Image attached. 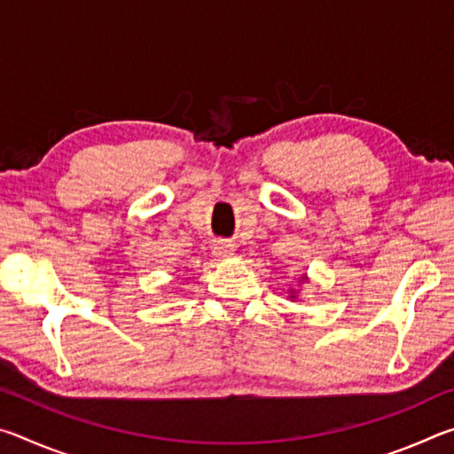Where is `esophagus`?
<instances>
[{"instance_id": "esophagus-1", "label": "esophagus", "mask_w": 454, "mask_h": 454, "mask_svg": "<svg viewBox=\"0 0 454 454\" xmlns=\"http://www.w3.org/2000/svg\"><path fill=\"white\" fill-rule=\"evenodd\" d=\"M212 252H214V256H218V258L232 256L234 254V244H230L228 240H216L212 244Z\"/></svg>"}]
</instances>
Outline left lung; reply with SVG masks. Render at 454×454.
Wrapping results in <instances>:
<instances>
[{"instance_id": "8db88e82", "label": "left lung", "mask_w": 454, "mask_h": 454, "mask_svg": "<svg viewBox=\"0 0 454 454\" xmlns=\"http://www.w3.org/2000/svg\"><path fill=\"white\" fill-rule=\"evenodd\" d=\"M302 280H306V276H302ZM292 298H294V292H292Z\"/></svg>"}]
</instances>
